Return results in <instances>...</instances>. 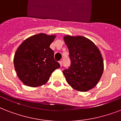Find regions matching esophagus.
<instances>
[{"instance_id": "obj_1", "label": "esophagus", "mask_w": 121, "mask_h": 121, "mask_svg": "<svg viewBox=\"0 0 121 121\" xmlns=\"http://www.w3.org/2000/svg\"><path fill=\"white\" fill-rule=\"evenodd\" d=\"M59 63H60V66L61 67V66H62V65H63L62 61H59Z\"/></svg>"}]
</instances>
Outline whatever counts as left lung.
<instances>
[{"instance_id":"1","label":"left lung","mask_w":121,"mask_h":121,"mask_svg":"<svg viewBox=\"0 0 121 121\" xmlns=\"http://www.w3.org/2000/svg\"><path fill=\"white\" fill-rule=\"evenodd\" d=\"M63 39L71 60L70 67L63 71L66 82L80 92L92 89L103 73L104 61L100 51L85 37L66 35Z\"/></svg>"}]
</instances>
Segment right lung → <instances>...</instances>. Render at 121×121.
<instances>
[{
    "instance_id": "add662e5",
    "label": "right lung",
    "mask_w": 121,
    "mask_h": 121,
    "mask_svg": "<svg viewBox=\"0 0 121 121\" xmlns=\"http://www.w3.org/2000/svg\"><path fill=\"white\" fill-rule=\"evenodd\" d=\"M56 35L43 33L32 36L24 41L14 58L17 75L24 84L36 87L45 84L51 73L60 67L54 59V51L49 48Z\"/></svg>"
}]
</instances>
